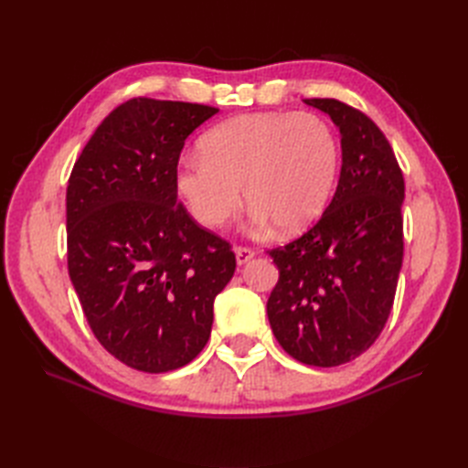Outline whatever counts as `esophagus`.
<instances>
[{
  "label": "esophagus",
  "mask_w": 468,
  "mask_h": 468,
  "mask_svg": "<svg viewBox=\"0 0 468 468\" xmlns=\"http://www.w3.org/2000/svg\"><path fill=\"white\" fill-rule=\"evenodd\" d=\"M234 253H236L238 265H244L246 261H250V260L253 258V250L248 248V246H236V248H234Z\"/></svg>",
  "instance_id": "1"
}]
</instances>
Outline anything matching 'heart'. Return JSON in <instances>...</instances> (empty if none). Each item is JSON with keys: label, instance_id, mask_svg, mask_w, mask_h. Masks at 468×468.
Masks as SVG:
<instances>
[{"label": "heart", "instance_id": "b5f03b06", "mask_svg": "<svg viewBox=\"0 0 468 468\" xmlns=\"http://www.w3.org/2000/svg\"><path fill=\"white\" fill-rule=\"evenodd\" d=\"M337 167V136L314 112H244L205 133L201 154L183 155L176 187L205 229H222L236 215L244 187L253 229L277 224L291 234L322 215Z\"/></svg>", "mask_w": 468, "mask_h": 468}]
</instances>
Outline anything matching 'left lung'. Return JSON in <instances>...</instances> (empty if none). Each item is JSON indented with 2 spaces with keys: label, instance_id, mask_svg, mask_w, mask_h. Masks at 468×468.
<instances>
[{
  "label": "left lung",
  "instance_id": "obj_1",
  "mask_svg": "<svg viewBox=\"0 0 468 468\" xmlns=\"http://www.w3.org/2000/svg\"><path fill=\"white\" fill-rule=\"evenodd\" d=\"M304 103L339 126L342 174L318 222L267 250L279 269L267 318L291 357L337 367L375 344L392 310L404 256V177L365 112L328 97Z\"/></svg>",
  "mask_w": 468,
  "mask_h": 468
}]
</instances>
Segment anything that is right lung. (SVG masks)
Listing matches in <instances>:
<instances>
[{"mask_svg": "<svg viewBox=\"0 0 468 468\" xmlns=\"http://www.w3.org/2000/svg\"><path fill=\"white\" fill-rule=\"evenodd\" d=\"M217 112L133 97L97 126L68 179L69 279L99 344L136 371L199 356L234 275L230 242L197 224L176 187L186 138Z\"/></svg>", "mask_w": 468, "mask_h": 468, "instance_id": "obj_1", "label": "right lung"}]
</instances>
